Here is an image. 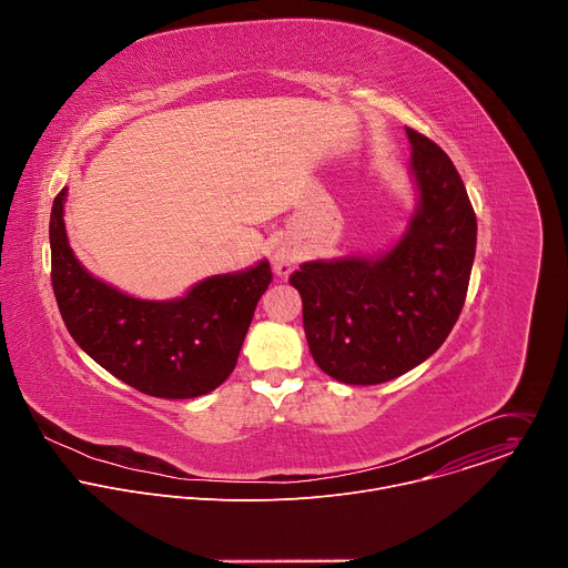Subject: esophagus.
Wrapping results in <instances>:
<instances>
[{
	"label": "esophagus",
	"mask_w": 568,
	"mask_h": 568,
	"mask_svg": "<svg viewBox=\"0 0 568 568\" xmlns=\"http://www.w3.org/2000/svg\"><path fill=\"white\" fill-rule=\"evenodd\" d=\"M272 265H274V272L285 278V276H290V272L294 270L296 256H294L290 250H278V252L274 254V258H272Z\"/></svg>",
	"instance_id": "esophagus-1"
}]
</instances>
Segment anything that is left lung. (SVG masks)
Here are the masks:
<instances>
[{"label":"left lung","instance_id":"1","mask_svg":"<svg viewBox=\"0 0 568 568\" xmlns=\"http://www.w3.org/2000/svg\"><path fill=\"white\" fill-rule=\"evenodd\" d=\"M420 202L379 258L314 261L290 276L316 366L344 384H382L432 357L465 305L476 215L445 150L407 128Z\"/></svg>","mask_w":568,"mask_h":568}]
</instances>
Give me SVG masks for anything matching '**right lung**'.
<instances>
[{
  "label": "right lung",
  "mask_w": 568,
  "mask_h": 568,
  "mask_svg": "<svg viewBox=\"0 0 568 568\" xmlns=\"http://www.w3.org/2000/svg\"><path fill=\"white\" fill-rule=\"evenodd\" d=\"M67 189L51 206V285L73 342L132 388L166 399L211 393L235 368L258 298L272 283L261 265L211 276L178 301H141L94 278L64 233Z\"/></svg>",
  "instance_id": "obj_1"
}]
</instances>
